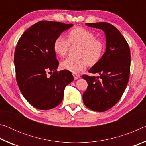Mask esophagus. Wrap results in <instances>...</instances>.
<instances>
[{"label":"esophagus","instance_id":"esophagus-1","mask_svg":"<svg viewBox=\"0 0 146 146\" xmlns=\"http://www.w3.org/2000/svg\"><path fill=\"white\" fill-rule=\"evenodd\" d=\"M73 77H74V78H75V80H76V79H78V78H80V75H78V74L73 73Z\"/></svg>","mask_w":146,"mask_h":146}]
</instances>
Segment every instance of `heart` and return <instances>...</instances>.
<instances>
[{
    "instance_id": "heart-1",
    "label": "heart",
    "mask_w": 146,
    "mask_h": 146,
    "mask_svg": "<svg viewBox=\"0 0 146 146\" xmlns=\"http://www.w3.org/2000/svg\"><path fill=\"white\" fill-rule=\"evenodd\" d=\"M68 39L59 36L53 44L55 52L60 56L67 54L71 45L80 46V59L66 58L60 65L64 70L72 73H78L84 70L88 64L95 65L100 61L104 53L105 44L103 40L97 38L95 35L88 29L78 27L71 29L68 34Z\"/></svg>"
}]
</instances>
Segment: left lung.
<instances>
[{"label":"left lung","mask_w":146,"mask_h":146,"mask_svg":"<svg viewBox=\"0 0 146 146\" xmlns=\"http://www.w3.org/2000/svg\"><path fill=\"white\" fill-rule=\"evenodd\" d=\"M88 26L102 29L106 35V48L100 61L89 73L99 76L83 75L88 84L83 95L87 108L95 111H106L122 97L129 81L131 56L129 45L118 29L108 23H86Z\"/></svg>","instance_id":"left-lung-1"}]
</instances>
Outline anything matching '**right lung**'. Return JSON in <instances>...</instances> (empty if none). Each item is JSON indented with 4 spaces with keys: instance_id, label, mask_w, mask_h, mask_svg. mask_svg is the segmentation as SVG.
I'll return each instance as SVG.
<instances>
[{
    "instance_id": "1",
    "label": "right lung",
    "mask_w": 146,
    "mask_h": 146,
    "mask_svg": "<svg viewBox=\"0 0 146 146\" xmlns=\"http://www.w3.org/2000/svg\"><path fill=\"white\" fill-rule=\"evenodd\" d=\"M73 26L40 21L27 29L18 41L14 55L17 82L34 108L48 110L60 104L65 87L74 80L70 71H56L58 61L53 48L55 39Z\"/></svg>"
}]
</instances>
